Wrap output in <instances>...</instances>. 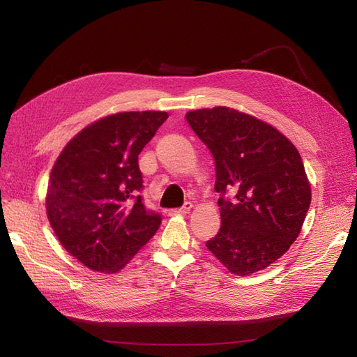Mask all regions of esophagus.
I'll return each mask as SVG.
<instances>
[{
    "label": "esophagus",
    "instance_id": "esophagus-1",
    "mask_svg": "<svg viewBox=\"0 0 357 357\" xmlns=\"http://www.w3.org/2000/svg\"><path fill=\"white\" fill-rule=\"evenodd\" d=\"M190 208H192V202H185V205H183V207L172 208V210L168 211V214L169 215H183V214H188L190 211Z\"/></svg>",
    "mask_w": 357,
    "mask_h": 357
}]
</instances>
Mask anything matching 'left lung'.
Segmentation results:
<instances>
[{"mask_svg":"<svg viewBox=\"0 0 357 357\" xmlns=\"http://www.w3.org/2000/svg\"><path fill=\"white\" fill-rule=\"evenodd\" d=\"M186 121L210 149L220 193L222 226L205 245L235 275L261 271L289 250L310 208L301 155L278 129L229 107L193 110Z\"/></svg>","mask_w":357,"mask_h":357,"instance_id":"1","label":"left lung"}]
</instances>
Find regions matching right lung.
<instances>
[{
	"label": "right lung",
	"mask_w": 357,
	"mask_h": 357,
	"mask_svg": "<svg viewBox=\"0 0 357 357\" xmlns=\"http://www.w3.org/2000/svg\"><path fill=\"white\" fill-rule=\"evenodd\" d=\"M168 119L123 112L91 123L63 147L50 172L46 210L66 250L98 273H117L160 226L139 190L138 155Z\"/></svg>",
	"instance_id": "1"
}]
</instances>
